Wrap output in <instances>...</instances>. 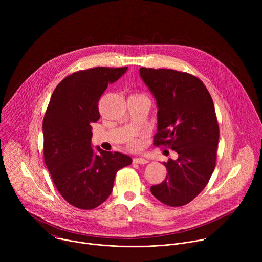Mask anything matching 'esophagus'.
<instances>
[{"mask_svg":"<svg viewBox=\"0 0 262 262\" xmlns=\"http://www.w3.org/2000/svg\"><path fill=\"white\" fill-rule=\"evenodd\" d=\"M133 162H134L135 164H139V165H145V164L148 163V161H147L146 159H142V158H135V159L133 160Z\"/></svg>","mask_w":262,"mask_h":262,"instance_id":"34e87169","label":"esophagus"}]
</instances>
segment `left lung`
<instances>
[{
  "label": "left lung",
  "mask_w": 262,
  "mask_h": 262,
  "mask_svg": "<svg viewBox=\"0 0 262 262\" xmlns=\"http://www.w3.org/2000/svg\"><path fill=\"white\" fill-rule=\"evenodd\" d=\"M140 77L158 106L156 146L178 154L163 163L166 179L152 185V195L169 206L191 202L205 188L215 167L219 124L212 98L196 77L173 69L141 67Z\"/></svg>",
  "instance_id": "left-lung-1"
}]
</instances>
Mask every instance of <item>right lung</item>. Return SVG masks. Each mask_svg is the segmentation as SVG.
<instances>
[{
    "instance_id": "right-lung-1",
    "label": "right lung",
    "mask_w": 262,
    "mask_h": 262,
    "mask_svg": "<svg viewBox=\"0 0 262 262\" xmlns=\"http://www.w3.org/2000/svg\"><path fill=\"white\" fill-rule=\"evenodd\" d=\"M127 67H95L74 72L54 90L43 118L45 162L57 190L74 207L92 209L113 191L116 173L130 157L92 148V123L100 115L98 100Z\"/></svg>"
}]
</instances>
